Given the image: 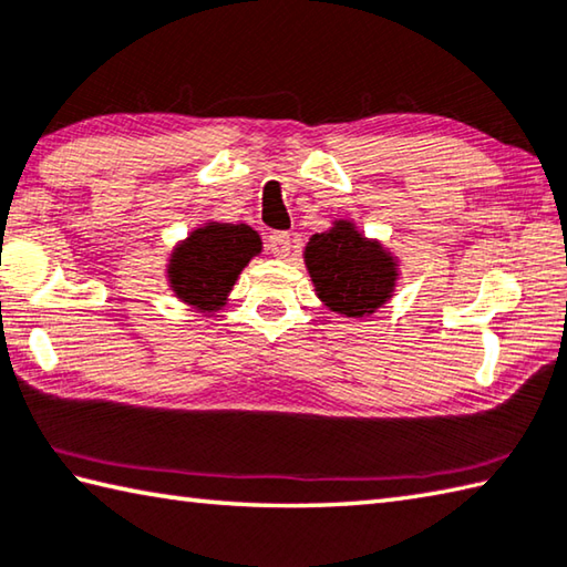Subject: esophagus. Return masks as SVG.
Masks as SVG:
<instances>
[{
    "label": "esophagus",
    "mask_w": 567,
    "mask_h": 567,
    "mask_svg": "<svg viewBox=\"0 0 567 567\" xmlns=\"http://www.w3.org/2000/svg\"><path fill=\"white\" fill-rule=\"evenodd\" d=\"M266 247H269V251L276 256V259H286L288 251H291V234H286V231L269 234Z\"/></svg>",
    "instance_id": "esophagus-1"
}]
</instances>
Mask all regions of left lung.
<instances>
[{
    "label": "left lung",
    "mask_w": 567,
    "mask_h": 567,
    "mask_svg": "<svg viewBox=\"0 0 567 567\" xmlns=\"http://www.w3.org/2000/svg\"><path fill=\"white\" fill-rule=\"evenodd\" d=\"M306 266L320 301L343 316L375 313L392 296L394 259L378 241H368L350 221L313 234L306 247Z\"/></svg>",
    "instance_id": "8db88e82"
}]
</instances>
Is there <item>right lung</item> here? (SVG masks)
<instances>
[{
  "label": "right lung",
  "mask_w": 567,
  "mask_h": 567,
  "mask_svg": "<svg viewBox=\"0 0 567 567\" xmlns=\"http://www.w3.org/2000/svg\"><path fill=\"white\" fill-rule=\"evenodd\" d=\"M259 251V234L247 224L212 221L175 249L167 266L169 286L183 301L212 313L224 306L241 269Z\"/></svg>",
  "instance_id": "add662e5"
}]
</instances>
